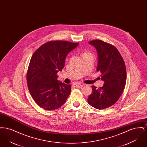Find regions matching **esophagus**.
<instances>
[{
    "label": "esophagus",
    "instance_id": "1",
    "mask_svg": "<svg viewBox=\"0 0 147 147\" xmlns=\"http://www.w3.org/2000/svg\"><path fill=\"white\" fill-rule=\"evenodd\" d=\"M83 86H84V85H82V84H77L76 85V88H82Z\"/></svg>",
    "mask_w": 147,
    "mask_h": 147
}]
</instances>
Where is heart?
I'll use <instances>...</instances> for the list:
<instances>
[{
    "mask_svg": "<svg viewBox=\"0 0 147 147\" xmlns=\"http://www.w3.org/2000/svg\"><path fill=\"white\" fill-rule=\"evenodd\" d=\"M90 53H89V52H85L83 53V56H84V55H90Z\"/></svg>",
    "mask_w": 147,
    "mask_h": 147,
    "instance_id": "b5f03b06",
    "label": "heart"
}]
</instances>
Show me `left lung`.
<instances>
[{
  "mask_svg": "<svg viewBox=\"0 0 147 147\" xmlns=\"http://www.w3.org/2000/svg\"><path fill=\"white\" fill-rule=\"evenodd\" d=\"M97 51V71L101 73L103 86H92V92L88 98L89 104L98 110L115 104L125 89L126 69L124 61L117 49L111 45L100 40L89 42Z\"/></svg>",
  "mask_w": 147,
  "mask_h": 147,
  "instance_id": "obj_1",
  "label": "left lung"
}]
</instances>
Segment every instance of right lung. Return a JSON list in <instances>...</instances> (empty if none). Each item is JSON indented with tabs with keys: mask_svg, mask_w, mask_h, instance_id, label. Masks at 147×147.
<instances>
[{
	"mask_svg": "<svg viewBox=\"0 0 147 147\" xmlns=\"http://www.w3.org/2000/svg\"><path fill=\"white\" fill-rule=\"evenodd\" d=\"M79 43L65 41H49L37 49L32 56L27 73L28 90L35 102L47 110H56L68 98L71 85L57 80L65 59Z\"/></svg>",
	"mask_w": 147,
	"mask_h": 147,
	"instance_id": "obj_1",
	"label": "right lung"
}]
</instances>
